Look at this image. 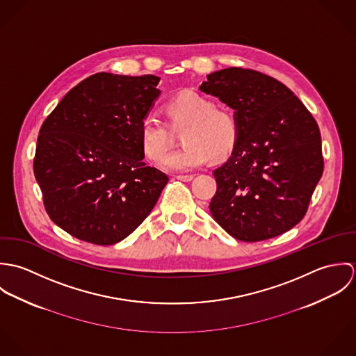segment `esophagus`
I'll return each instance as SVG.
<instances>
[{
	"label": "esophagus",
	"instance_id": "34e87169",
	"mask_svg": "<svg viewBox=\"0 0 356 356\" xmlns=\"http://www.w3.org/2000/svg\"><path fill=\"white\" fill-rule=\"evenodd\" d=\"M174 178H175V179H178V181L189 182V181H192V179H193V175H175Z\"/></svg>",
	"mask_w": 356,
	"mask_h": 356
}]
</instances>
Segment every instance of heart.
Here are the masks:
<instances>
[{"instance_id": "b5f03b06", "label": "heart", "mask_w": 356, "mask_h": 356, "mask_svg": "<svg viewBox=\"0 0 356 356\" xmlns=\"http://www.w3.org/2000/svg\"><path fill=\"white\" fill-rule=\"evenodd\" d=\"M167 116L174 129H184L182 148L165 156L160 167L165 171H189L211 160L226 159L234 151L240 127L233 113L216 108L211 99L195 92H186L167 104ZM140 143L144 154L159 161L171 145V136L164 122L153 115L143 118Z\"/></svg>"}]
</instances>
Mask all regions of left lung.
<instances>
[{"instance_id": "8db88e82", "label": "left lung", "mask_w": 356, "mask_h": 356, "mask_svg": "<svg viewBox=\"0 0 356 356\" xmlns=\"http://www.w3.org/2000/svg\"><path fill=\"white\" fill-rule=\"evenodd\" d=\"M199 89L233 108L240 127L234 151L212 172L211 215L247 243L291 230L303 219L323 172L315 119L291 89L254 70L211 72Z\"/></svg>"}]
</instances>
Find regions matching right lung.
Returning a JSON list of instances; mask_svg holds the SVG:
<instances>
[{
  "label": "right lung",
  "instance_id": "obj_1",
  "mask_svg": "<svg viewBox=\"0 0 356 356\" xmlns=\"http://www.w3.org/2000/svg\"><path fill=\"white\" fill-rule=\"evenodd\" d=\"M160 78L99 72L72 88L44 122L34 175L51 220L71 236L112 245L151 213L168 177L143 159L140 124Z\"/></svg>",
  "mask_w": 356,
  "mask_h": 356
}]
</instances>
